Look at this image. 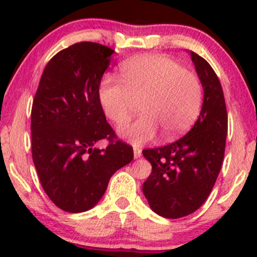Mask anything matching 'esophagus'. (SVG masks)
I'll list each match as a JSON object with an SVG mask.
<instances>
[{
    "label": "esophagus",
    "instance_id": "obj_1",
    "mask_svg": "<svg viewBox=\"0 0 257 257\" xmlns=\"http://www.w3.org/2000/svg\"><path fill=\"white\" fill-rule=\"evenodd\" d=\"M133 152H134V159H138V158L142 157V150L138 149V148H134Z\"/></svg>",
    "mask_w": 257,
    "mask_h": 257
}]
</instances>
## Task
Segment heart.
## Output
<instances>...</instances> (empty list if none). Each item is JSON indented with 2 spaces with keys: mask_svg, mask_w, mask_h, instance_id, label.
<instances>
[{
  "mask_svg": "<svg viewBox=\"0 0 257 257\" xmlns=\"http://www.w3.org/2000/svg\"><path fill=\"white\" fill-rule=\"evenodd\" d=\"M121 80L105 77L98 89L103 113L116 126L132 119L134 102L143 115L121 131L134 145L155 138L158 128L164 139L183 136L195 124L203 105V84L194 72L173 58L159 54L137 57L123 64Z\"/></svg>",
  "mask_w": 257,
  "mask_h": 257,
  "instance_id": "1",
  "label": "heart"
}]
</instances>
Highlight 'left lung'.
Returning <instances> with one entry per match:
<instances>
[{
    "instance_id": "8db88e82",
    "label": "left lung",
    "mask_w": 257,
    "mask_h": 257,
    "mask_svg": "<svg viewBox=\"0 0 257 257\" xmlns=\"http://www.w3.org/2000/svg\"><path fill=\"white\" fill-rule=\"evenodd\" d=\"M190 56L204 88L200 115L179 141L143 150L152 164L143 193L153 211L168 219L193 214L205 203L225 154L227 113L221 84L203 57L195 52Z\"/></svg>"
}]
</instances>
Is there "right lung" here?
Masks as SVG:
<instances>
[{"instance_id":"1","label":"right lung","mask_w":257,"mask_h":257,"mask_svg":"<svg viewBox=\"0 0 257 257\" xmlns=\"http://www.w3.org/2000/svg\"><path fill=\"white\" fill-rule=\"evenodd\" d=\"M113 53L94 42L62 49L46 66L33 99V164L43 190L64 211L92 209L110 177L133 160V148L116 139L98 98ZM102 139L110 144L98 150Z\"/></svg>"}]
</instances>
